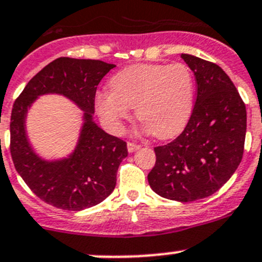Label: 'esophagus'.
<instances>
[{"mask_svg":"<svg viewBox=\"0 0 262 262\" xmlns=\"http://www.w3.org/2000/svg\"><path fill=\"white\" fill-rule=\"evenodd\" d=\"M139 148H141V146H139V144H136V143H130V142H129V143H128V152H129V153H133V152H136V150H138Z\"/></svg>","mask_w":262,"mask_h":262,"instance_id":"34e87169","label":"esophagus"}]
</instances>
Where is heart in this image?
<instances>
[{"instance_id": "b5f03b06", "label": "heart", "mask_w": 262, "mask_h": 262, "mask_svg": "<svg viewBox=\"0 0 262 262\" xmlns=\"http://www.w3.org/2000/svg\"><path fill=\"white\" fill-rule=\"evenodd\" d=\"M110 89L95 95V109L115 133L132 107L144 130L162 139L181 133L194 112L195 78L184 63L129 66L113 76Z\"/></svg>"}]
</instances>
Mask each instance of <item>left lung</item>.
<instances>
[{
  "instance_id": "left-lung-1",
  "label": "left lung",
  "mask_w": 262,
  "mask_h": 262,
  "mask_svg": "<svg viewBox=\"0 0 262 262\" xmlns=\"http://www.w3.org/2000/svg\"><path fill=\"white\" fill-rule=\"evenodd\" d=\"M198 84L194 112L171 143L156 147L148 182L160 196L195 202L218 191L244 156L247 114L236 86L215 63L181 54Z\"/></svg>"
}]
</instances>
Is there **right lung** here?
<instances>
[{
    "mask_svg": "<svg viewBox=\"0 0 262 262\" xmlns=\"http://www.w3.org/2000/svg\"><path fill=\"white\" fill-rule=\"evenodd\" d=\"M115 64L60 57L36 73L15 101L11 113V157L18 175L43 202L64 210H83L106 199L116 172L128 156L126 143L94 120L97 84ZM60 94L84 112L79 139L66 158H41L26 130L27 113L40 96Z\"/></svg>",
    "mask_w": 262,
    "mask_h": 262,
    "instance_id": "obj_1",
    "label": "right lung"
}]
</instances>
